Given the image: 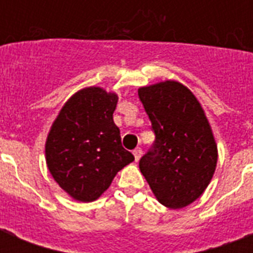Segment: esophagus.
<instances>
[{
	"mask_svg": "<svg viewBox=\"0 0 253 253\" xmlns=\"http://www.w3.org/2000/svg\"><path fill=\"white\" fill-rule=\"evenodd\" d=\"M132 154H134L135 156V162H139V159H140V156H142V148H135L134 151H132Z\"/></svg>",
	"mask_w": 253,
	"mask_h": 253,
	"instance_id": "34e87169",
	"label": "esophagus"
}]
</instances>
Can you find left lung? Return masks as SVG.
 <instances>
[{
  "label": "left lung",
  "instance_id": "1",
  "mask_svg": "<svg viewBox=\"0 0 253 253\" xmlns=\"http://www.w3.org/2000/svg\"><path fill=\"white\" fill-rule=\"evenodd\" d=\"M156 139L139 162L156 200L182 209L200 198L218 162L212 130L200 101L178 81L138 89Z\"/></svg>",
  "mask_w": 253,
  "mask_h": 253
}]
</instances>
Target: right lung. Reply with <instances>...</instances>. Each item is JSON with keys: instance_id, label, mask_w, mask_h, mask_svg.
I'll list each match as a JSON object with an SVG mask.
<instances>
[{"instance_id": "1", "label": "right lung", "mask_w": 253, "mask_h": 253, "mask_svg": "<svg viewBox=\"0 0 253 253\" xmlns=\"http://www.w3.org/2000/svg\"><path fill=\"white\" fill-rule=\"evenodd\" d=\"M114 91L84 87L64 103L45 140V163L53 180L73 200L91 202L102 196L115 174L134 155L125 150L113 119Z\"/></svg>"}]
</instances>
